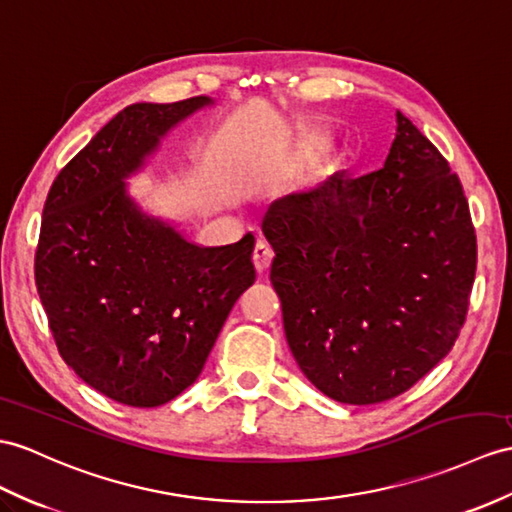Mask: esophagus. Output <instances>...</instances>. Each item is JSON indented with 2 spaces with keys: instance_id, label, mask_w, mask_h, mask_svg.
Returning a JSON list of instances; mask_svg holds the SVG:
<instances>
[{
  "instance_id": "obj_1",
  "label": "esophagus",
  "mask_w": 512,
  "mask_h": 512,
  "mask_svg": "<svg viewBox=\"0 0 512 512\" xmlns=\"http://www.w3.org/2000/svg\"><path fill=\"white\" fill-rule=\"evenodd\" d=\"M252 260H254V265L260 273L267 271L269 265H271V260H273V247L267 241H258L256 247H254Z\"/></svg>"
}]
</instances>
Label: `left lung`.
<instances>
[{
	"label": "left lung",
	"instance_id": "1",
	"mask_svg": "<svg viewBox=\"0 0 512 512\" xmlns=\"http://www.w3.org/2000/svg\"><path fill=\"white\" fill-rule=\"evenodd\" d=\"M263 232L286 343L323 395L393 400L450 354L476 278V230L458 176L400 110L382 169L278 199Z\"/></svg>",
	"mask_w": 512,
	"mask_h": 512
}]
</instances>
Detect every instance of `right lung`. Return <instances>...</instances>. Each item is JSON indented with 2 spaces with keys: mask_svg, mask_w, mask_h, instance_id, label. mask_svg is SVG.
Returning <instances> with one entry per match:
<instances>
[{
  "mask_svg": "<svg viewBox=\"0 0 512 512\" xmlns=\"http://www.w3.org/2000/svg\"><path fill=\"white\" fill-rule=\"evenodd\" d=\"M210 104H132L60 169L43 206L36 291L62 360L110 400L154 408L204 369L223 321L252 286L254 234L193 245L141 213L126 180L180 119Z\"/></svg>",
  "mask_w": 512,
  "mask_h": 512,
  "instance_id": "add662e5",
  "label": "right lung"
}]
</instances>
